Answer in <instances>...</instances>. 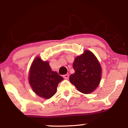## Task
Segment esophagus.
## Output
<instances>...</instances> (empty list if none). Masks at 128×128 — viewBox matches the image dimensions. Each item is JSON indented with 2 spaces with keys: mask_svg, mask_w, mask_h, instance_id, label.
I'll list each match as a JSON object with an SVG mask.
<instances>
[{
  "mask_svg": "<svg viewBox=\"0 0 128 128\" xmlns=\"http://www.w3.org/2000/svg\"><path fill=\"white\" fill-rule=\"evenodd\" d=\"M63 77H64V78H65V79H68V77H69V74L68 73H67V74H64V75H63Z\"/></svg>",
  "mask_w": 128,
  "mask_h": 128,
  "instance_id": "1",
  "label": "esophagus"
}]
</instances>
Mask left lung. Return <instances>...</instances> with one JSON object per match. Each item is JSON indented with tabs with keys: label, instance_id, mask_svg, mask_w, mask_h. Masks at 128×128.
Instances as JSON below:
<instances>
[{
	"label": "left lung",
	"instance_id": "8db88e82",
	"mask_svg": "<svg viewBox=\"0 0 128 128\" xmlns=\"http://www.w3.org/2000/svg\"><path fill=\"white\" fill-rule=\"evenodd\" d=\"M73 67L75 72L70 76V82L82 93L93 92L99 86L102 73L101 66L94 55L86 50L74 59Z\"/></svg>",
	"mask_w": 128,
	"mask_h": 128
}]
</instances>
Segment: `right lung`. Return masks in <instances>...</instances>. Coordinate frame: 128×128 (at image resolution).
<instances>
[{
    "label": "right lung",
    "mask_w": 128,
    "mask_h": 128,
    "mask_svg": "<svg viewBox=\"0 0 128 128\" xmlns=\"http://www.w3.org/2000/svg\"><path fill=\"white\" fill-rule=\"evenodd\" d=\"M62 79V76L51 70L48 61H43L40 57H36L32 62L29 81L34 92L39 96L45 99L52 98Z\"/></svg>",
    "instance_id": "obj_1"
}]
</instances>
